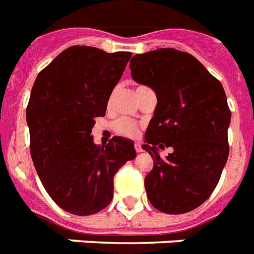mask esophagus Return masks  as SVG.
<instances>
[{
	"label": "esophagus",
	"instance_id": "esophagus-1",
	"mask_svg": "<svg viewBox=\"0 0 254 254\" xmlns=\"http://www.w3.org/2000/svg\"><path fill=\"white\" fill-rule=\"evenodd\" d=\"M135 150L137 153H141L142 152V148H141V145H140L139 142H136V144H135Z\"/></svg>",
	"mask_w": 254,
	"mask_h": 254
}]
</instances>
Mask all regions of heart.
<instances>
[{"instance_id":"b5f03b06","label":"heart","mask_w":254,"mask_h":254,"mask_svg":"<svg viewBox=\"0 0 254 254\" xmlns=\"http://www.w3.org/2000/svg\"><path fill=\"white\" fill-rule=\"evenodd\" d=\"M140 88L145 87H139L137 89H140ZM112 128L117 135L123 136V137H128V139H136L140 133L139 123L129 118H126V117L115 119L112 125Z\"/></svg>"}]
</instances>
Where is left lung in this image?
I'll return each mask as SVG.
<instances>
[{"instance_id": "1", "label": "left lung", "mask_w": 254, "mask_h": 254, "mask_svg": "<svg viewBox=\"0 0 254 254\" xmlns=\"http://www.w3.org/2000/svg\"><path fill=\"white\" fill-rule=\"evenodd\" d=\"M133 80L157 94L154 117L142 146L154 166L145 177L146 196L157 210L183 214L210 197L227 162L231 112L225 89L187 52L162 48L136 54ZM158 147H173L161 159Z\"/></svg>"}]
</instances>
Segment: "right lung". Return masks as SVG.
Masks as SVG:
<instances>
[{
    "label": "right lung",
    "mask_w": 254,
    "mask_h": 254,
    "mask_svg": "<svg viewBox=\"0 0 254 254\" xmlns=\"http://www.w3.org/2000/svg\"><path fill=\"white\" fill-rule=\"evenodd\" d=\"M131 56L70 47L40 71L32 87L27 105L31 157L48 194L71 214H96L108 206L114 175L136 157L129 140L114 136L101 146L91 136Z\"/></svg>",
    "instance_id": "add662e5"
}]
</instances>
